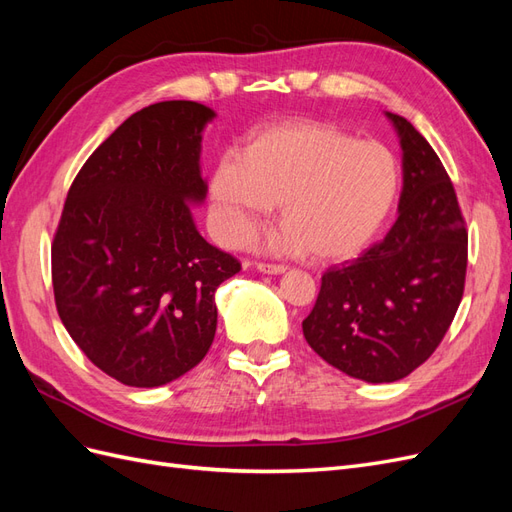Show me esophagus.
<instances>
[{"label":"esophagus","mask_w":512,"mask_h":512,"mask_svg":"<svg viewBox=\"0 0 512 512\" xmlns=\"http://www.w3.org/2000/svg\"><path fill=\"white\" fill-rule=\"evenodd\" d=\"M256 269L262 273H271V275H280L286 271L284 265H273V262H256Z\"/></svg>","instance_id":"obj_1"}]
</instances>
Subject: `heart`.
Masks as SVG:
<instances>
[{"instance_id":"obj_1","label":"heart","mask_w":512,"mask_h":512,"mask_svg":"<svg viewBox=\"0 0 512 512\" xmlns=\"http://www.w3.org/2000/svg\"><path fill=\"white\" fill-rule=\"evenodd\" d=\"M395 153L329 121H288L256 134L211 177L224 237L241 241L280 205L273 245L314 260H342L369 243L399 192Z\"/></svg>"}]
</instances>
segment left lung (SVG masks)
Here are the masks:
<instances>
[{
  "instance_id": "1",
  "label": "left lung",
  "mask_w": 512,
  "mask_h": 512,
  "mask_svg": "<svg viewBox=\"0 0 512 512\" xmlns=\"http://www.w3.org/2000/svg\"><path fill=\"white\" fill-rule=\"evenodd\" d=\"M404 151V190L386 237L322 275L303 335L329 365L395 382L446 335L466 286L468 232L451 177L412 123L386 113Z\"/></svg>"
}]
</instances>
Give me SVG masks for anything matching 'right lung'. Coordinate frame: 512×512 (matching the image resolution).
I'll return each mask as SVG.
<instances>
[{
  "label": "right lung",
  "instance_id": "1",
  "mask_svg": "<svg viewBox=\"0 0 512 512\" xmlns=\"http://www.w3.org/2000/svg\"><path fill=\"white\" fill-rule=\"evenodd\" d=\"M215 117L190 100L151 104L91 153L51 245L57 314L87 359L121 384L153 389L209 352L215 290L241 262L207 243L200 141Z\"/></svg>",
  "mask_w": 512,
  "mask_h": 512
}]
</instances>
